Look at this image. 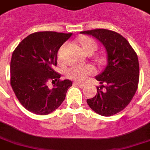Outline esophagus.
<instances>
[{"instance_id":"1","label":"esophagus","mask_w":150,"mask_h":150,"mask_svg":"<svg viewBox=\"0 0 150 150\" xmlns=\"http://www.w3.org/2000/svg\"><path fill=\"white\" fill-rule=\"evenodd\" d=\"M74 84H75V86H78L79 87L81 88H85V87H86V84L80 83V82H78V81H75V82H74Z\"/></svg>"}]
</instances>
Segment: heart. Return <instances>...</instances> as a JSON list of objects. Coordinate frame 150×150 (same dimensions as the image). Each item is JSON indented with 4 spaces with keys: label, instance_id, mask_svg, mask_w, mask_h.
<instances>
[{
    "label": "heart",
    "instance_id": "1",
    "mask_svg": "<svg viewBox=\"0 0 150 150\" xmlns=\"http://www.w3.org/2000/svg\"><path fill=\"white\" fill-rule=\"evenodd\" d=\"M81 45L84 52L87 53L94 52L97 48V44L91 38H83L81 40ZM96 69L92 64L86 65H72L66 70L67 77L79 81H83L89 75L95 74Z\"/></svg>",
    "mask_w": 150,
    "mask_h": 150
}]
</instances>
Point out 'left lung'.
<instances>
[{
    "label": "left lung",
    "instance_id": "left-lung-1",
    "mask_svg": "<svg viewBox=\"0 0 150 150\" xmlns=\"http://www.w3.org/2000/svg\"><path fill=\"white\" fill-rule=\"evenodd\" d=\"M81 33L100 41L108 55L106 68L96 77L101 86L96 96L87 99L88 105L101 115H115L129 104L138 88V56L129 41L115 31L97 28Z\"/></svg>",
    "mask_w": 150,
    "mask_h": 150
}]
</instances>
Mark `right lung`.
<instances>
[{
  "instance_id": "add662e5",
  "label": "right lung",
  "mask_w": 150,
  "mask_h": 150,
  "mask_svg": "<svg viewBox=\"0 0 150 150\" xmlns=\"http://www.w3.org/2000/svg\"><path fill=\"white\" fill-rule=\"evenodd\" d=\"M72 33L40 31L21 41L11 60V86L20 103L29 112L45 115L58 109L72 81L61 80L54 70L58 52ZM53 86L50 88L48 83Z\"/></svg>"
}]
</instances>
